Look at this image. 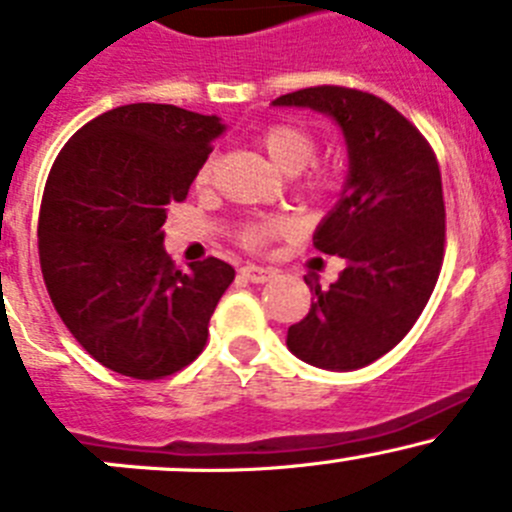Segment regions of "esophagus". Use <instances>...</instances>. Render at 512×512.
Segmentation results:
<instances>
[{"label": "esophagus", "mask_w": 512, "mask_h": 512, "mask_svg": "<svg viewBox=\"0 0 512 512\" xmlns=\"http://www.w3.org/2000/svg\"><path fill=\"white\" fill-rule=\"evenodd\" d=\"M240 275L245 277L247 282H252V285H265V282H270L272 277H275V270H270V267H255V265H245L240 270Z\"/></svg>", "instance_id": "1"}]
</instances>
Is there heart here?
<instances>
[{
	"mask_svg": "<svg viewBox=\"0 0 512 512\" xmlns=\"http://www.w3.org/2000/svg\"><path fill=\"white\" fill-rule=\"evenodd\" d=\"M257 143H260L262 151L267 153V158L289 175L302 173L307 165L314 163L319 151L317 133L297 121L270 123V126H265L260 131ZM215 165H218L215 156L203 160V165L198 168V175H195V185H198V188H208V185L213 183ZM339 185H342V178H339L337 170L329 168V165H317V168H312L304 175L302 183H299V190L312 200H327L337 193ZM287 232H292V223H289L287 218H260L250 220V223L240 227L237 242H240L245 250L262 252L270 242L280 240Z\"/></svg>",
	"mask_w": 512,
	"mask_h": 512,
	"instance_id": "b5f03b06",
	"label": "heart"
}]
</instances>
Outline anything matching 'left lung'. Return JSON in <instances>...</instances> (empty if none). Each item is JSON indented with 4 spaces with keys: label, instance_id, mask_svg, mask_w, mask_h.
Returning <instances> with one entry per match:
<instances>
[{
    "label": "left lung",
    "instance_id": "1",
    "mask_svg": "<svg viewBox=\"0 0 512 512\" xmlns=\"http://www.w3.org/2000/svg\"><path fill=\"white\" fill-rule=\"evenodd\" d=\"M272 103L327 113L349 148L347 188L314 232V247L347 267L327 289L304 277L314 302L289 327L287 347L319 369H361L409 334L441 275L446 205L436 153L409 118L366 91L312 86Z\"/></svg>",
    "mask_w": 512,
    "mask_h": 512
}]
</instances>
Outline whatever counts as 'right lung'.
I'll return each instance as SVG.
<instances>
[{
	"label": "right lung",
	"mask_w": 512,
	"mask_h": 512,
	"mask_svg": "<svg viewBox=\"0 0 512 512\" xmlns=\"http://www.w3.org/2000/svg\"><path fill=\"white\" fill-rule=\"evenodd\" d=\"M223 128L170 103H128L81 126L51 165L39 210L46 292L76 342L116 374L156 381L205 349L235 270L218 257L178 270L160 227Z\"/></svg>",
	"instance_id": "right-lung-1"
}]
</instances>
